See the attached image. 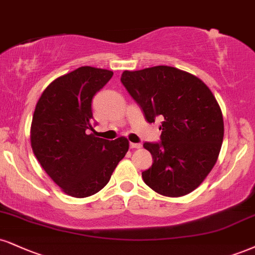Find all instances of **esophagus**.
Instances as JSON below:
<instances>
[{
    "label": "esophagus",
    "mask_w": 255,
    "mask_h": 255,
    "mask_svg": "<svg viewBox=\"0 0 255 255\" xmlns=\"http://www.w3.org/2000/svg\"><path fill=\"white\" fill-rule=\"evenodd\" d=\"M129 147L131 149H135V148H140L141 147V143H135V142H130L129 143Z\"/></svg>",
    "instance_id": "1"
}]
</instances>
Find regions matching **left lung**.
<instances>
[{
  "label": "left lung",
  "mask_w": 255,
  "mask_h": 255,
  "mask_svg": "<svg viewBox=\"0 0 255 255\" xmlns=\"http://www.w3.org/2000/svg\"><path fill=\"white\" fill-rule=\"evenodd\" d=\"M121 83L148 124L160 120V141L145 142L153 164L142 179L155 192L180 197L214 167L223 141V118L210 89L172 66L125 71Z\"/></svg>",
  "instance_id": "obj_1"
}]
</instances>
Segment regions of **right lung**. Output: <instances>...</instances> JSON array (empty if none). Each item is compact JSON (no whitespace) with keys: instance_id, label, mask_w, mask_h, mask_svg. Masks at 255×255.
<instances>
[{"instance_id":"1","label":"right lung","mask_w":255,"mask_h":255,"mask_svg":"<svg viewBox=\"0 0 255 255\" xmlns=\"http://www.w3.org/2000/svg\"><path fill=\"white\" fill-rule=\"evenodd\" d=\"M113 77L109 70L78 67L45 89L36 103L30 142L46 173L65 194L83 198L109 182L128 151V140L88 134L93 129V98Z\"/></svg>"}]
</instances>
